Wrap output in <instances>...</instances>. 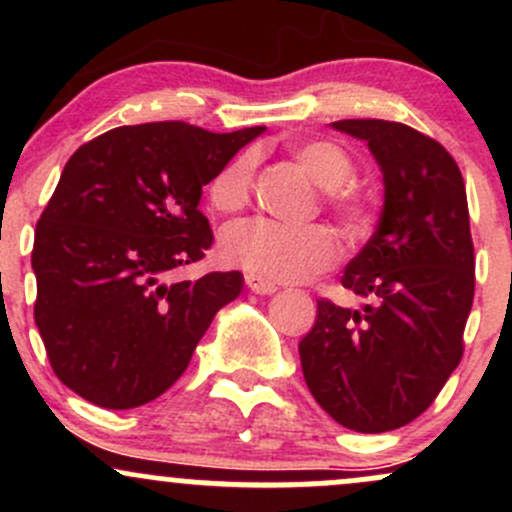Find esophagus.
<instances>
[{
	"instance_id": "obj_1",
	"label": "esophagus",
	"mask_w": 512,
	"mask_h": 512,
	"mask_svg": "<svg viewBox=\"0 0 512 512\" xmlns=\"http://www.w3.org/2000/svg\"><path fill=\"white\" fill-rule=\"evenodd\" d=\"M245 284H248V289L252 293H260V296H272V293L276 291L274 281L260 279V276H255V274H245Z\"/></svg>"
}]
</instances>
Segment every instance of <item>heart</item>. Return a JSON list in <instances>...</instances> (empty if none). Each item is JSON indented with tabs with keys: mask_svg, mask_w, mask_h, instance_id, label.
I'll list each match as a JSON object with an SVG mask.
<instances>
[{
	"mask_svg": "<svg viewBox=\"0 0 512 512\" xmlns=\"http://www.w3.org/2000/svg\"><path fill=\"white\" fill-rule=\"evenodd\" d=\"M293 158L317 185L325 187V202L344 221H363L366 192L351 185L354 161L342 146L325 139L293 146ZM257 154L245 149L223 166L209 185V199L221 214H236L255 195ZM221 262L267 281H301L332 267L339 257L334 233L322 223L291 226L272 219L231 223L219 240Z\"/></svg>",
	"mask_w": 512,
	"mask_h": 512,
	"instance_id": "obj_1",
	"label": "heart"
}]
</instances>
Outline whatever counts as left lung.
Listing matches in <instances>:
<instances>
[{"label": "left lung", "instance_id": "1", "mask_svg": "<svg viewBox=\"0 0 512 512\" xmlns=\"http://www.w3.org/2000/svg\"><path fill=\"white\" fill-rule=\"evenodd\" d=\"M383 170L378 228L342 286L363 310L317 301L298 344L303 378L337 424L385 433L431 407L460 363L474 301V245L464 180L436 139L402 122L339 120Z\"/></svg>", "mask_w": 512, "mask_h": 512}]
</instances>
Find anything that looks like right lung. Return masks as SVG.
<instances>
[{"mask_svg":"<svg viewBox=\"0 0 512 512\" xmlns=\"http://www.w3.org/2000/svg\"><path fill=\"white\" fill-rule=\"evenodd\" d=\"M264 127H115L74 151L35 226V325L50 366L103 409H134L185 373L240 272L170 281L214 243L202 187Z\"/></svg>","mask_w":512,"mask_h":512,"instance_id":"add662e5","label":"right lung"}]
</instances>
